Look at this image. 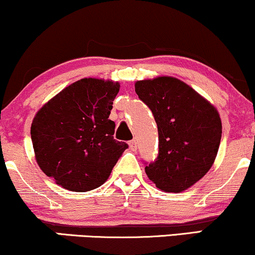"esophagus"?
I'll return each mask as SVG.
<instances>
[{"label": "esophagus", "instance_id": "34e87169", "mask_svg": "<svg viewBox=\"0 0 255 255\" xmlns=\"http://www.w3.org/2000/svg\"><path fill=\"white\" fill-rule=\"evenodd\" d=\"M128 145H129V148L131 149V151H136V149H137L136 140H130L129 142H128Z\"/></svg>", "mask_w": 255, "mask_h": 255}]
</instances>
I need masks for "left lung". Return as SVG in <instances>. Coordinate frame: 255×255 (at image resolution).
Wrapping results in <instances>:
<instances>
[{"mask_svg": "<svg viewBox=\"0 0 255 255\" xmlns=\"http://www.w3.org/2000/svg\"><path fill=\"white\" fill-rule=\"evenodd\" d=\"M135 93L158 126L159 151L145 162L158 189L180 192L198 182L215 160L222 125L217 110L188 84L173 77L135 83Z\"/></svg>", "mask_w": 255, "mask_h": 255, "instance_id": "left-lung-1", "label": "left lung"}]
</instances>
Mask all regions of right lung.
<instances>
[{
	"instance_id": "1",
	"label": "right lung",
	"mask_w": 255,
	"mask_h": 255,
	"mask_svg": "<svg viewBox=\"0 0 255 255\" xmlns=\"http://www.w3.org/2000/svg\"><path fill=\"white\" fill-rule=\"evenodd\" d=\"M119 83L84 78L39 110L30 127L40 168L64 189L90 191L108 179L128 145L109 120Z\"/></svg>"
}]
</instances>
